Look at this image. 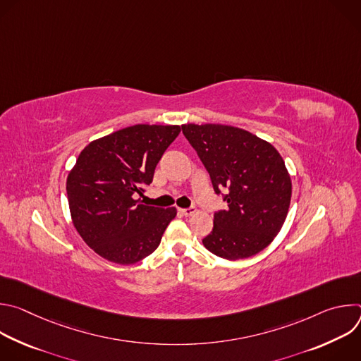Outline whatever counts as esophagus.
Instances as JSON below:
<instances>
[{"label": "esophagus", "mask_w": 361, "mask_h": 361, "mask_svg": "<svg viewBox=\"0 0 361 361\" xmlns=\"http://www.w3.org/2000/svg\"><path fill=\"white\" fill-rule=\"evenodd\" d=\"M180 213H181L183 216H185V217H190V216H192V214L195 213V209H194V207H190V209H181V210H180Z\"/></svg>", "instance_id": "esophagus-1"}]
</instances>
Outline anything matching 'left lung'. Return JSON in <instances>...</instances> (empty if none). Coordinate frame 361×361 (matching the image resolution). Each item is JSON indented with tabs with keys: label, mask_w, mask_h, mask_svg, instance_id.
<instances>
[{
	"label": "left lung",
	"mask_w": 361,
	"mask_h": 361,
	"mask_svg": "<svg viewBox=\"0 0 361 361\" xmlns=\"http://www.w3.org/2000/svg\"><path fill=\"white\" fill-rule=\"evenodd\" d=\"M181 128L207 169L214 191L228 192V209L214 214L204 247L226 260L260 252L281 230L290 207L291 178L280 152L269 141L233 126Z\"/></svg>",
	"instance_id": "8db88e82"
}]
</instances>
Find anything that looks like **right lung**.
<instances>
[{"label": "right lung", "instance_id": "right-lung-1", "mask_svg": "<svg viewBox=\"0 0 361 361\" xmlns=\"http://www.w3.org/2000/svg\"><path fill=\"white\" fill-rule=\"evenodd\" d=\"M180 126L135 124L91 141L67 177L71 220L102 259L128 266L149 255L177 216L176 207L144 205L157 163Z\"/></svg>", "mask_w": 361, "mask_h": 361}]
</instances>
